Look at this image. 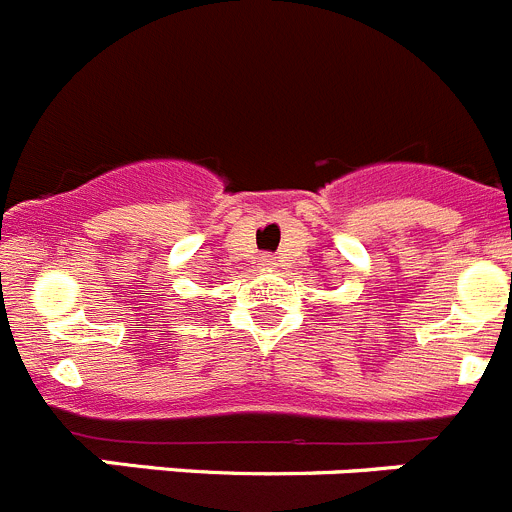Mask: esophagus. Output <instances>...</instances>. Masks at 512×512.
<instances>
[{
    "instance_id": "1",
    "label": "esophagus",
    "mask_w": 512,
    "mask_h": 512,
    "mask_svg": "<svg viewBox=\"0 0 512 512\" xmlns=\"http://www.w3.org/2000/svg\"><path fill=\"white\" fill-rule=\"evenodd\" d=\"M261 266H264V269H274V266H277V259H274V256H261Z\"/></svg>"
}]
</instances>
